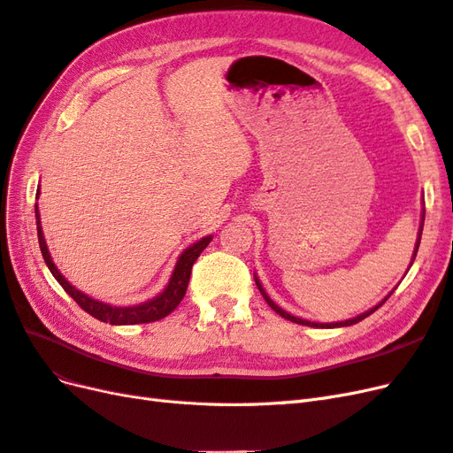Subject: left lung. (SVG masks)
<instances>
[{
	"instance_id": "1",
	"label": "left lung",
	"mask_w": 453,
	"mask_h": 453,
	"mask_svg": "<svg viewBox=\"0 0 453 453\" xmlns=\"http://www.w3.org/2000/svg\"><path fill=\"white\" fill-rule=\"evenodd\" d=\"M423 221H425V208H423V215H421V226H419V234H418V242H416V250H414V255H412V263H414V258H416V255H418V250H419V242H421V230H423ZM412 266V265H410ZM255 283H257V287H258V291H260V295L265 296V300L268 303V306L276 311V313H280L281 318H285V319H289V321H293V323H298V325H306V326H315V328H336V326H349V325H355V323H359V321H363L365 318H368L370 313H374L383 303H386V300L391 296V293L381 300L380 304H376L374 308H370L368 311H365V313H361V315H357V318H353V319H346V321H338V323H313V321H306V319H300V318H295V315H291V313H287L285 310H281L276 303H273V300L266 295V291L263 289V285H260V281H258V278L255 276Z\"/></svg>"
}]
</instances>
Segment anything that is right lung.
<instances>
[{"label":"right lung","instance_id":"add662e5","mask_svg":"<svg viewBox=\"0 0 453 453\" xmlns=\"http://www.w3.org/2000/svg\"><path fill=\"white\" fill-rule=\"evenodd\" d=\"M37 196H39V188H37ZM35 223H37V240H39L41 255H43L52 276L57 278V281L64 287V291L70 295L81 308H83L87 313H90L92 318L100 319L104 323H109V325L153 323V321H158L162 318H166V315H170L177 308V304L181 303L185 293H187V285H188V280H190V270H193L195 260L200 257V253L205 248H208V243L211 242V236H205V238L198 240L196 243L190 245V248H187L180 255V258H177V263H175V268L172 272V278L166 285V289H164L160 295L147 300V303L120 308V306H111V304L100 303V300H94L92 296L75 289V287L62 276L60 270L57 268V265L52 263L49 248H47L45 238H43V230H41V219H39L37 205H35Z\"/></svg>","mask_w":453,"mask_h":453}]
</instances>
